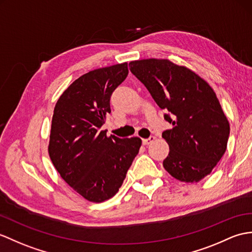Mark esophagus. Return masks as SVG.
Listing matches in <instances>:
<instances>
[{
	"mask_svg": "<svg viewBox=\"0 0 252 252\" xmlns=\"http://www.w3.org/2000/svg\"><path fill=\"white\" fill-rule=\"evenodd\" d=\"M155 139H156L155 136H150L149 138H144V139H143V144H144V145H149V144H151V143H154Z\"/></svg>",
	"mask_w": 252,
	"mask_h": 252,
	"instance_id": "esophagus-1",
	"label": "esophagus"
}]
</instances>
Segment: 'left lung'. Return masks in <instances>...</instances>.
I'll return each mask as SVG.
<instances>
[{"label":"left lung","mask_w":252,"mask_h":252,"mask_svg":"<svg viewBox=\"0 0 252 252\" xmlns=\"http://www.w3.org/2000/svg\"><path fill=\"white\" fill-rule=\"evenodd\" d=\"M173 128L162 133L169 153L163 166L184 183H198L212 173L224 155L230 125L207 81L190 68L168 59L128 63Z\"/></svg>","instance_id":"obj_1"}]
</instances>
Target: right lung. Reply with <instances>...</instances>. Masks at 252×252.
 I'll return each mask as SVG.
<instances>
[{"label":"right lung","mask_w":252,"mask_h":252,"mask_svg":"<svg viewBox=\"0 0 252 252\" xmlns=\"http://www.w3.org/2000/svg\"><path fill=\"white\" fill-rule=\"evenodd\" d=\"M128 74L127 63L86 73L56 103L48 145L62 179L86 200L102 203L119 191L142 146L139 137L107 136L101 131L109 99Z\"/></svg>","instance_id":"1"}]
</instances>
